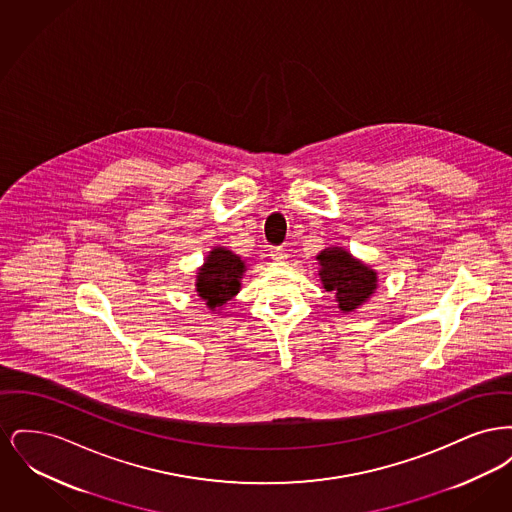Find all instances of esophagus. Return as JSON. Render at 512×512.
<instances>
[{"label":"esophagus","instance_id":"esophagus-1","mask_svg":"<svg viewBox=\"0 0 512 512\" xmlns=\"http://www.w3.org/2000/svg\"><path fill=\"white\" fill-rule=\"evenodd\" d=\"M270 257L276 259V261H284L288 257V253L282 247H274V249H270Z\"/></svg>","mask_w":512,"mask_h":512}]
</instances>
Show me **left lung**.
<instances>
[{"mask_svg": "<svg viewBox=\"0 0 512 512\" xmlns=\"http://www.w3.org/2000/svg\"><path fill=\"white\" fill-rule=\"evenodd\" d=\"M317 261L320 282L334 292L341 313L357 311L378 290V272L341 245L322 249Z\"/></svg>", "mask_w": 512, "mask_h": 512, "instance_id": "8db88e82", "label": "left lung"}]
</instances>
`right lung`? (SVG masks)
<instances>
[{
	"label": "right lung",
	"mask_w": 512,
	"mask_h": 512,
	"mask_svg": "<svg viewBox=\"0 0 512 512\" xmlns=\"http://www.w3.org/2000/svg\"><path fill=\"white\" fill-rule=\"evenodd\" d=\"M245 270V261L228 247L217 245L207 253L203 265L195 272V292L211 313H220L240 293Z\"/></svg>",
	"instance_id": "1"
}]
</instances>
